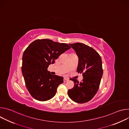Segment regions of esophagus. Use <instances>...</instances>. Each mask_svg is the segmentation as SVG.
I'll return each mask as SVG.
<instances>
[{
  "label": "esophagus",
  "instance_id": "1",
  "mask_svg": "<svg viewBox=\"0 0 129 129\" xmlns=\"http://www.w3.org/2000/svg\"><path fill=\"white\" fill-rule=\"evenodd\" d=\"M68 80V79H66V78H64V80H63V81H64V82H66Z\"/></svg>",
  "mask_w": 129,
  "mask_h": 129
}]
</instances>
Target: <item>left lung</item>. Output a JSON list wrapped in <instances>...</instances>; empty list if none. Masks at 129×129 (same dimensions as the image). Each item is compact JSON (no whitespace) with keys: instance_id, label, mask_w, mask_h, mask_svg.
<instances>
[{"instance_id":"8db88e82","label":"left lung","mask_w":129,"mask_h":129,"mask_svg":"<svg viewBox=\"0 0 129 129\" xmlns=\"http://www.w3.org/2000/svg\"><path fill=\"white\" fill-rule=\"evenodd\" d=\"M69 44L78 57L77 71L82 73L83 79L79 82L70 79L75 85L68 90V95L76 103H85L92 99L99 90L103 73L102 59L98 52L87 45L81 43Z\"/></svg>"}]
</instances>
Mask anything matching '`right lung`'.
I'll return each instance as SVG.
<instances>
[{
    "label": "right lung",
    "instance_id": "obj_1",
    "mask_svg": "<svg viewBox=\"0 0 129 129\" xmlns=\"http://www.w3.org/2000/svg\"><path fill=\"white\" fill-rule=\"evenodd\" d=\"M70 48L66 43L44 39L33 41L25 50L22 73L26 87L35 99L46 101L56 94L58 87L63 83V78L51 75L47 68Z\"/></svg>",
    "mask_w": 129,
    "mask_h": 129
}]
</instances>
